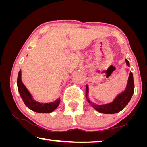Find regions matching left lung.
<instances>
[{"label": "left lung", "instance_id": "1", "mask_svg": "<svg viewBox=\"0 0 147 147\" xmlns=\"http://www.w3.org/2000/svg\"><path fill=\"white\" fill-rule=\"evenodd\" d=\"M127 66L129 67V62L127 59H125ZM134 92V82L133 73L130 72L127 83L125 90L116 95L113 101L109 103L98 105L92 102L88 97L89 94V88L88 86H86V96L87 101L94 108L95 110L100 113L103 114H115L119 113L124 107L127 105L131 100L132 95Z\"/></svg>", "mask_w": 147, "mask_h": 147}]
</instances>
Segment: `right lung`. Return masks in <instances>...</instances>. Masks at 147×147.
I'll return each instance as SVG.
<instances>
[{"instance_id":"1","label":"right lung","mask_w":147,"mask_h":147,"mask_svg":"<svg viewBox=\"0 0 147 147\" xmlns=\"http://www.w3.org/2000/svg\"><path fill=\"white\" fill-rule=\"evenodd\" d=\"M18 89L19 91L20 96L22 97L23 103H25L28 108L32 111L38 113H52L57 109L60 103V98H58L55 101L51 103H39L34 100L32 95L27 90L22 80V71L18 73Z\"/></svg>"}]
</instances>
